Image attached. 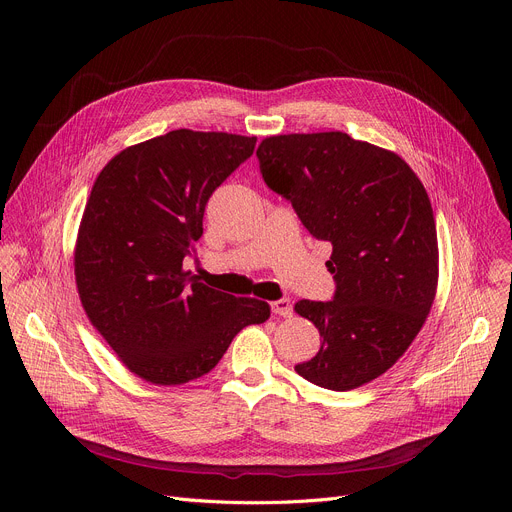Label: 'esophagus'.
Listing matches in <instances>:
<instances>
[{"label": "esophagus", "instance_id": "obj_1", "mask_svg": "<svg viewBox=\"0 0 512 512\" xmlns=\"http://www.w3.org/2000/svg\"><path fill=\"white\" fill-rule=\"evenodd\" d=\"M272 311L276 315H282V317H290L292 315V301L290 299H278L272 303Z\"/></svg>", "mask_w": 512, "mask_h": 512}]
</instances>
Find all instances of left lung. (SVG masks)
<instances>
[{
    "instance_id": "obj_1",
    "label": "left lung",
    "mask_w": 512,
    "mask_h": 512,
    "mask_svg": "<svg viewBox=\"0 0 512 512\" xmlns=\"http://www.w3.org/2000/svg\"><path fill=\"white\" fill-rule=\"evenodd\" d=\"M257 157L265 184L332 245V301L294 305L324 342L294 371L319 388H359L402 357L432 309V203L405 159L346 132L280 134L261 141Z\"/></svg>"
}]
</instances>
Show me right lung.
Wrapping results in <instances>:
<instances>
[{
  "mask_svg": "<svg viewBox=\"0 0 512 512\" xmlns=\"http://www.w3.org/2000/svg\"><path fill=\"white\" fill-rule=\"evenodd\" d=\"M255 137L172 130L120 151L97 176L80 222V301L122 363L157 386L201 378L232 338L270 317L184 272L209 197L253 155Z\"/></svg>",
  "mask_w": 512,
  "mask_h": 512,
  "instance_id": "obj_1",
  "label": "right lung"
}]
</instances>
